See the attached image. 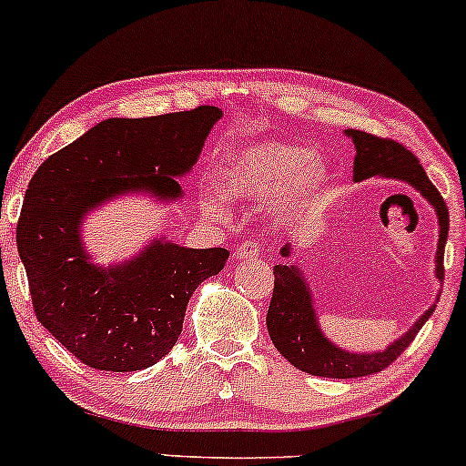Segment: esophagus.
<instances>
[{
    "label": "esophagus",
    "instance_id": "esophagus-1",
    "mask_svg": "<svg viewBox=\"0 0 466 466\" xmlns=\"http://www.w3.org/2000/svg\"><path fill=\"white\" fill-rule=\"evenodd\" d=\"M258 254H260V248H258V244H254V241H246V244L238 246V250H235V258H238V260L257 258Z\"/></svg>",
    "mask_w": 466,
    "mask_h": 466
}]
</instances>
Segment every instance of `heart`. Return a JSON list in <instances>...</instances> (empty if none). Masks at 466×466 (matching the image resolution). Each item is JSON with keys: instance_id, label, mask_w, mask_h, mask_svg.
Returning <instances> with one entry per match:
<instances>
[{"instance_id": "b5f03b06", "label": "heart", "mask_w": 466, "mask_h": 466, "mask_svg": "<svg viewBox=\"0 0 466 466\" xmlns=\"http://www.w3.org/2000/svg\"><path fill=\"white\" fill-rule=\"evenodd\" d=\"M222 187L235 199L263 206L278 222H290L308 212L333 184V169L309 148L290 142H248L228 152L220 167ZM212 218H227L222 195L203 197Z\"/></svg>"}]
</instances>
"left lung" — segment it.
Masks as SVG:
<instances>
[{"instance_id":"left-lung-1","label":"left lung","mask_w":466,"mask_h":466,"mask_svg":"<svg viewBox=\"0 0 466 466\" xmlns=\"http://www.w3.org/2000/svg\"><path fill=\"white\" fill-rule=\"evenodd\" d=\"M346 136L354 142V182L369 180V177H381V180H397L411 187L429 201L437 214L439 225V241L435 252V279L443 282V252L445 241L450 231V212L445 206L443 197L432 187V182L426 176L422 165L403 146L392 142V139L375 137L371 133L346 129ZM295 246H282V254L286 260L284 265L273 267V297L267 311V330L273 346L284 356L290 365L301 369L305 373L320 375V378L333 380H350V378H365L373 375L397 360V356L403 354V350L413 341L418 330L424 327L435 311L439 295L435 303L431 305L424 314L416 318V322L397 337L392 343H388L384 350H371V352H352L346 350L324 335V330L318 322V311L314 292L309 289V279L305 278L303 267L299 260H290L295 254Z\"/></svg>"}]
</instances>
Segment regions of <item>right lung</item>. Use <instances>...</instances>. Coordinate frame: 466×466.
<instances>
[{"label":"right lung","mask_w":466,"mask_h":466,"mask_svg":"<svg viewBox=\"0 0 466 466\" xmlns=\"http://www.w3.org/2000/svg\"><path fill=\"white\" fill-rule=\"evenodd\" d=\"M222 110L199 106L148 118H106L48 157L31 177L16 246L37 320L76 359L99 371H139L182 333L188 299L218 276L225 248H187L155 235L136 254L101 265L85 222L110 201H180Z\"/></svg>","instance_id":"1"}]
</instances>
